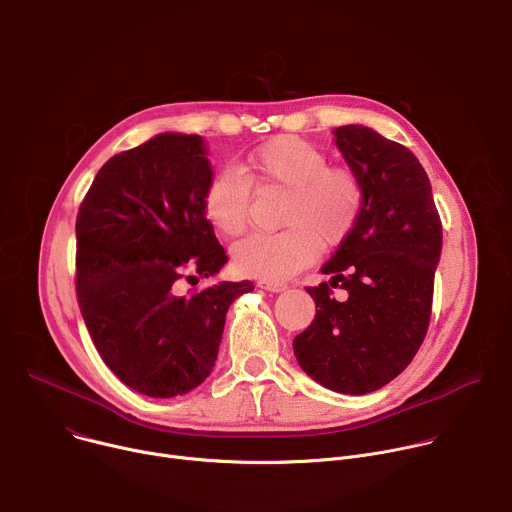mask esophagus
Segmentation results:
<instances>
[{"label": "esophagus", "instance_id": "34e87169", "mask_svg": "<svg viewBox=\"0 0 512 512\" xmlns=\"http://www.w3.org/2000/svg\"><path fill=\"white\" fill-rule=\"evenodd\" d=\"M259 287H263L267 291H273V294H279V291L287 289V285L279 283V281H259Z\"/></svg>", "mask_w": 512, "mask_h": 512}]
</instances>
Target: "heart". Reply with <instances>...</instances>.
I'll return each mask as SVG.
<instances>
[{
    "instance_id": "heart-1",
    "label": "heart",
    "mask_w": 512,
    "mask_h": 512,
    "mask_svg": "<svg viewBox=\"0 0 512 512\" xmlns=\"http://www.w3.org/2000/svg\"><path fill=\"white\" fill-rule=\"evenodd\" d=\"M251 182L287 190L279 233H259L233 247V267L247 277L283 281L316 261L324 247L344 243L354 231L364 202L358 176L330 166L326 152L298 135H277L255 148L245 164ZM251 184L237 170L214 174L202 192L208 225L227 239L249 225Z\"/></svg>"
}]
</instances>
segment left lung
I'll return each instance as SVG.
<instances>
[{
	"label": "left lung",
	"mask_w": 512,
	"mask_h": 512,
	"mask_svg": "<svg viewBox=\"0 0 512 512\" xmlns=\"http://www.w3.org/2000/svg\"><path fill=\"white\" fill-rule=\"evenodd\" d=\"M334 137L364 202L354 231L322 265L330 281L308 287L316 316L294 338V354L322 387L367 395L401 375L425 338L442 221L405 145L364 125L336 127ZM338 284L344 301L329 296Z\"/></svg>",
	"instance_id": "8db88e82"
}]
</instances>
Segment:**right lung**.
I'll return each mask as SVG.
<instances>
[{"instance_id":"1","label":"right lung","mask_w":512,"mask_h":512,"mask_svg":"<svg viewBox=\"0 0 512 512\" xmlns=\"http://www.w3.org/2000/svg\"><path fill=\"white\" fill-rule=\"evenodd\" d=\"M200 135L158 133L113 156L77 216V296L107 367L133 391L170 399L212 371L229 306L251 281L184 296L178 279L229 261L202 212L212 178Z\"/></svg>"}]
</instances>
